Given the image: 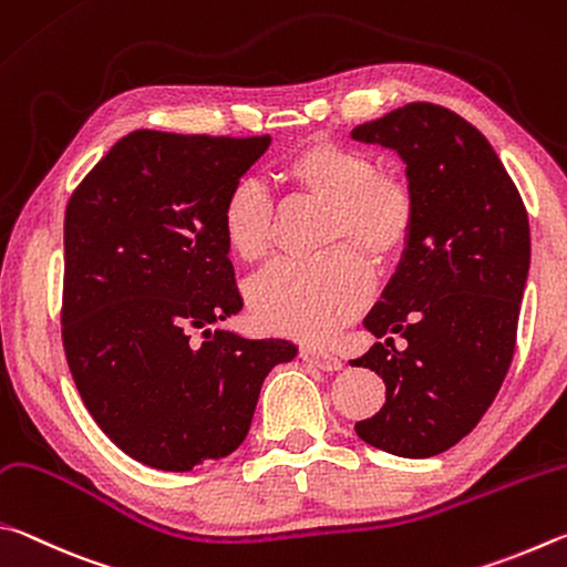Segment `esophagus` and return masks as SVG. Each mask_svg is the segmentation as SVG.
<instances>
[{"label":"esophagus","mask_w":567,"mask_h":567,"mask_svg":"<svg viewBox=\"0 0 567 567\" xmlns=\"http://www.w3.org/2000/svg\"><path fill=\"white\" fill-rule=\"evenodd\" d=\"M299 355H301L306 363H311V365H316V369H321V371H341V365H343V361L339 359V355L326 353V351H319V349H311V346H301V353Z\"/></svg>","instance_id":"1"}]
</instances>
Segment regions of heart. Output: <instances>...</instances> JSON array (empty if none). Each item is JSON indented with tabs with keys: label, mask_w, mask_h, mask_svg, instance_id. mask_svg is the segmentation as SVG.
<instances>
[{
	"label": "heart",
	"mask_w": 567,
	"mask_h": 567,
	"mask_svg": "<svg viewBox=\"0 0 567 567\" xmlns=\"http://www.w3.org/2000/svg\"><path fill=\"white\" fill-rule=\"evenodd\" d=\"M276 182L293 202L323 206L311 261H286L258 278L248 293L264 331L319 341L363 309L371 291L369 264L383 271L409 244L415 198L401 176L379 172L361 146L311 138L276 164ZM221 231L244 264L271 256L276 212L264 188L238 182L221 204Z\"/></svg>",
	"instance_id": "b5f03b06"
}]
</instances>
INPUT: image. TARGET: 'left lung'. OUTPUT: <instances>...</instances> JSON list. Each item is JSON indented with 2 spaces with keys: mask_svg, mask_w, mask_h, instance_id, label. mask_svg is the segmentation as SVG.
<instances>
[{
  "mask_svg": "<svg viewBox=\"0 0 567 567\" xmlns=\"http://www.w3.org/2000/svg\"><path fill=\"white\" fill-rule=\"evenodd\" d=\"M351 136L393 148L415 198L401 264L363 319L385 343L353 361L381 375L385 403L355 433L401 458H431L478 425L511 369L528 212L488 138L451 109L413 102ZM393 332L406 339L403 352Z\"/></svg>",
  "mask_w": 567,
  "mask_h": 567,
  "instance_id": "1",
  "label": "left lung"
}]
</instances>
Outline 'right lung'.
<instances>
[{
  "instance_id": "1",
  "label": "right lung",
  "mask_w": 567,
  "mask_h": 567,
  "mask_svg": "<svg viewBox=\"0 0 567 567\" xmlns=\"http://www.w3.org/2000/svg\"><path fill=\"white\" fill-rule=\"evenodd\" d=\"M268 144L138 128L66 204L69 371L99 429L152 468L184 473L234 453L268 371L299 353L208 329L244 309L221 204Z\"/></svg>"
}]
</instances>
